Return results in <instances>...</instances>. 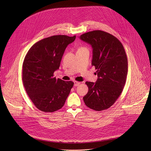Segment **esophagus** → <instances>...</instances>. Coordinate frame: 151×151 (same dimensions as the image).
<instances>
[{"mask_svg":"<svg viewBox=\"0 0 151 151\" xmlns=\"http://www.w3.org/2000/svg\"><path fill=\"white\" fill-rule=\"evenodd\" d=\"M74 86H80V83H81L78 82V81H74Z\"/></svg>","mask_w":151,"mask_h":151,"instance_id":"esophagus-1","label":"esophagus"}]
</instances>
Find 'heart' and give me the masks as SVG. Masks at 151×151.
<instances>
[{
	"label": "heart",
	"mask_w": 151,
	"mask_h": 151,
	"mask_svg": "<svg viewBox=\"0 0 151 151\" xmlns=\"http://www.w3.org/2000/svg\"><path fill=\"white\" fill-rule=\"evenodd\" d=\"M83 48H86V47H80V49H83Z\"/></svg>",
	"instance_id": "obj_1"
}]
</instances>
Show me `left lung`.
<instances>
[{"instance_id": "1", "label": "left lung", "mask_w": 151, "mask_h": 151, "mask_svg": "<svg viewBox=\"0 0 151 151\" xmlns=\"http://www.w3.org/2000/svg\"><path fill=\"white\" fill-rule=\"evenodd\" d=\"M80 38L92 47V65L96 69V83H86L88 92L83 97L86 106L96 111L106 110L118 99L125 86L128 60L120 41L101 30L83 34Z\"/></svg>"}]
</instances>
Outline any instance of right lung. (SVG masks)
<instances>
[{"label": "right lung", "mask_w": 151, "mask_h": 151, "mask_svg": "<svg viewBox=\"0 0 151 151\" xmlns=\"http://www.w3.org/2000/svg\"><path fill=\"white\" fill-rule=\"evenodd\" d=\"M76 36L54 35L37 42L25 56L22 83L36 108L52 113L62 108L74 83L54 77L59 68L65 49Z\"/></svg>", "instance_id": "add662e5"}]
</instances>
